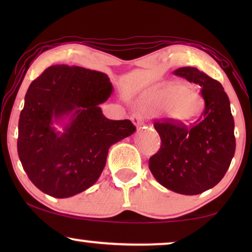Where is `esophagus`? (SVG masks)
I'll return each instance as SVG.
<instances>
[{
  "label": "esophagus",
  "instance_id": "obj_1",
  "mask_svg": "<svg viewBox=\"0 0 252 252\" xmlns=\"http://www.w3.org/2000/svg\"><path fill=\"white\" fill-rule=\"evenodd\" d=\"M132 122L135 126H142L143 125V119L142 117L139 116V115H134L132 117Z\"/></svg>",
  "mask_w": 252,
  "mask_h": 252
}]
</instances>
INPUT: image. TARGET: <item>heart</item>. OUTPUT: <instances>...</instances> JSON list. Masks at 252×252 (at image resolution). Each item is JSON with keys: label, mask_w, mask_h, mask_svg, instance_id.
I'll use <instances>...</instances> for the list:
<instances>
[{"label": "heart", "mask_w": 252, "mask_h": 252, "mask_svg": "<svg viewBox=\"0 0 252 252\" xmlns=\"http://www.w3.org/2000/svg\"><path fill=\"white\" fill-rule=\"evenodd\" d=\"M140 103L150 111H163L168 120L178 125L194 122L203 109L201 97L185 81L158 85L144 93Z\"/></svg>", "instance_id": "obj_1"}]
</instances>
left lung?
<instances>
[{
  "label": "left lung",
  "mask_w": 252,
  "mask_h": 252,
  "mask_svg": "<svg viewBox=\"0 0 252 252\" xmlns=\"http://www.w3.org/2000/svg\"><path fill=\"white\" fill-rule=\"evenodd\" d=\"M173 73L201 87L204 111L195 126L187 128L171 120L154 124L161 147L149 159L155 179L182 195H197L223 178L235 154L234 118L221 84L196 67H180Z\"/></svg>",
  "instance_id": "8db88e82"
}]
</instances>
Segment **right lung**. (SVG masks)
I'll return each instance as SVG.
<instances>
[{
  "label": "right lung",
  "mask_w": 252,
  "mask_h": 252,
  "mask_svg": "<svg viewBox=\"0 0 252 252\" xmlns=\"http://www.w3.org/2000/svg\"><path fill=\"white\" fill-rule=\"evenodd\" d=\"M113 92L102 72L54 65L30 85L19 116L17 149L34 186L66 198L92 187L112 144L132 135V122L110 120L99 104ZM63 127L62 132L53 125Z\"/></svg>",
  "instance_id": "right-lung-1"
}]
</instances>
